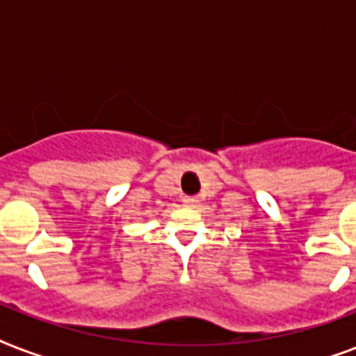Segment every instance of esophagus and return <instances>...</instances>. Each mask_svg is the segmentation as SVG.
<instances>
[{
    "mask_svg": "<svg viewBox=\"0 0 356 356\" xmlns=\"http://www.w3.org/2000/svg\"><path fill=\"white\" fill-rule=\"evenodd\" d=\"M195 203H197V200H195L194 195H184V197H183V205L184 207H194Z\"/></svg>",
    "mask_w": 356,
    "mask_h": 356,
    "instance_id": "esophagus-1",
    "label": "esophagus"
}]
</instances>
